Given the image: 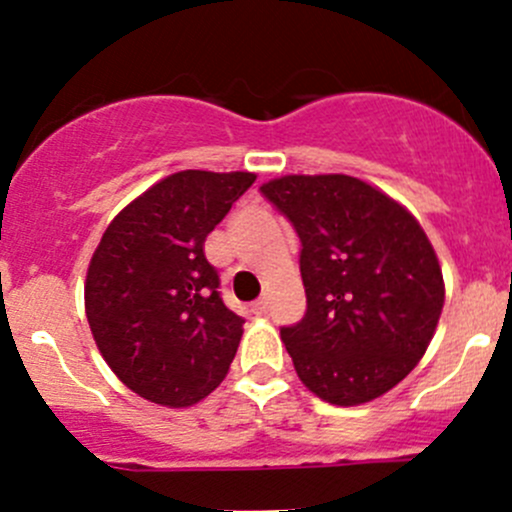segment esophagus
<instances>
[{"label":"esophagus","instance_id":"obj_1","mask_svg":"<svg viewBox=\"0 0 512 512\" xmlns=\"http://www.w3.org/2000/svg\"><path fill=\"white\" fill-rule=\"evenodd\" d=\"M250 311H252V314H257V316H265L267 311H270V301H267V299H257L255 304L250 306Z\"/></svg>","mask_w":512,"mask_h":512}]
</instances>
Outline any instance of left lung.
Returning <instances> with one entry per match:
<instances>
[{
	"label": "left lung",
	"instance_id": "left-lung-1",
	"mask_svg": "<svg viewBox=\"0 0 512 512\" xmlns=\"http://www.w3.org/2000/svg\"><path fill=\"white\" fill-rule=\"evenodd\" d=\"M297 230L306 314L282 328L299 380L338 407L392 390L422 360L444 277L419 220L346 174H289L260 186Z\"/></svg>",
	"mask_w": 512,
	"mask_h": 512
}]
</instances>
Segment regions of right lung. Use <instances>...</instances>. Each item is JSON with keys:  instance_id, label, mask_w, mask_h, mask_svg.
<instances>
[{"instance_id": "obj_1", "label": "right lung", "mask_w": 512, "mask_h": 512, "mask_svg": "<svg viewBox=\"0 0 512 512\" xmlns=\"http://www.w3.org/2000/svg\"><path fill=\"white\" fill-rule=\"evenodd\" d=\"M255 179L176 171L102 233L85 277V316L112 373L144 400L191 407L228 375L245 321L220 299L203 242Z\"/></svg>"}]
</instances>
